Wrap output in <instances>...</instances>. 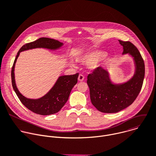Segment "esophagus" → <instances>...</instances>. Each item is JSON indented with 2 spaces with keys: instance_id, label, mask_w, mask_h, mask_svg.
Wrapping results in <instances>:
<instances>
[{
  "instance_id": "obj_1",
  "label": "esophagus",
  "mask_w": 156,
  "mask_h": 156,
  "mask_svg": "<svg viewBox=\"0 0 156 156\" xmlns=\"http://www.w3.org/2000/svg\"><path fill=\"white\" fill-rule=\"evenodd\" d=\"M84 76L83 75L80 74V75H79V76H78V81H83V80H84Z\"/></svg>"
}]
</instances>
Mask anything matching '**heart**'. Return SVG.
<instances>
[{"instance_id": "heart-1", "label": "heart", "mask_w": 156, "mask_h": 156, "mask_svg": "<svg viewBox=\"0 0 156 156\" xmlns=\"http://www.w3.org/2000/svg\"><path fill=\"white\" fill-rule=\"evenodd\" d=\"M105 54L102 51L100 50H94L90 51L86 53H84L80 58V61L84 64L91 65L93 68H96L100 65V62L101 60V57ZM105 55L103 56V57ZM70 63L72 66H75V64L73 62H71Z\"/></svg>"}]
</instances>
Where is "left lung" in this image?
<instances>
[{"instance_id":"1","label":"left lung","mask_w":156,"mask_h":156,"mask_svg":"<svg viewBox=\"0 0 156 156\" xmlns=\"http://www.w3.org/2000/svg\"><path fill=\"white\" fill-rule=\"evenodd\" d=\"M119 41L123 47L122 53H129L134 58L136 72L130 80L120 84H112L108 72L102 67L94 69L88 75L91 103L102 112H117L128 107L135 101L143 87L145 65L142 56L129 41Z\"/></svg>"}]
</instances>
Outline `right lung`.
<instances>
[{"label":"right lung","mask_w":156,"mask_h":156,"mask_svg":"<svg viewBox=\"0 0 156 156\" xmlns=\"http://www.w3.org/2000/svg\"><path fill=\"white\" fill-rule=\"evenodd\" d=\"M63 45L58 40L52 38L42 37L38 40L23 45L17 53L14 60L12 71L11 78L13 88L19 98L21 103L31 111L40 115H50L58 112L68 100L71 91L78 82L79 73L72 75L60 76L53 87L50 91L41 98L31 100L23 96L18 90L14 76V68L20 52L35 48H45L51 50L59 48Z\"/></svg>","instance_id":"add662e5"}]
</instances>
